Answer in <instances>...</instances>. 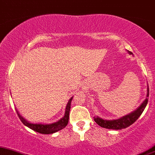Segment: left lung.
Masks as SVG:
<instances>
[{"label":"left lung","mask_w":155,"mask_h":155,"mask_svg":"<svg viewBox=\"0 0 155 155\" xmlns=\"http://www.w3.org/2000/svg\"><path fill=\"white\" fill-rule=\"evenodd\" d=\"M128 53L132 54V52L130 51H128ZM147 91V97H149V86H148ZM148 100H149V98H146V99L143 101V103L140 105V107L137 108L136 110L134 111L133 113H130V114L127 115V116H123L121 119H116V120H106V119H103L97 116V117H94V120L98 125H100L102 127H104V128L113 129H113L114 130H121V129L126 128L128 126L131 125L132 124L134 123L138 119V118L140 117V115L143 113V110L146 108L148 103Z\"/></svg>","instance_id":"8db88e82"}]
</instances>
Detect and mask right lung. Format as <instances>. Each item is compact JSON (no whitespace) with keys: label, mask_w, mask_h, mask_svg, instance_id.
<instances>
[{"label":"right lung","mask_w":155,"mask_h":155,"mask_svg":"<svg viewBox=\"0 0 155 155\" xmlns=\"http://www.w3.org/2000/svg\"><path fill=\"white\" fill-rule=\"evenodd\" d=\"M73 98V97H72ZM72 98H71L68 101L67 106L66 108V112H65V116L62 118L58 122H55V123L52 124H33L30 123L28 121L25 120L20 114H19L18 111L16 110L17 114H18L19 119L21 121L22 123L27 127H30V129L33 130L34 131L38 132V133L42 134H50L55 133V132L58 131V130H61V129L64 128L66 126L68 125V119H69V111L70 108H71V101L72 100Z\"/></svg>","instance_id":"1"}]
</instances>
